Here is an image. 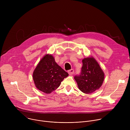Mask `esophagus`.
Wrapping results in <instances>:
<instances>
[{
  "label": "esophagus",
  "instance_id": "34e87169",
  "mask_svg": "<svg viewBox=\"0 0 130 130\" xmlns=\"http://www.w3.org/2000/svg\"><path fill=\"white\" fill-rule=\"evenodd\" d=\"M68 73L69 74V75H73V74L74 73V70L73 69H70V70H69L68 71Z\"/></svg>",
  "mask_w": 130,
  "mask_h": 130
}]
</instances>
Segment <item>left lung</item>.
Returning a JSON list of instances; mask_svg holds the SVG:
<instances>
[{"instance_id": "left-lung-1", "label": "left lung", "mask_w": 130, "mask_h": 130, "mask_svg": "<svg viewBox=\"0 0 130 130\" xmlns=\"http://www.w3.org/2000/svg\"><path fill=\"white\" fill-rule=\"evenodd\" d=\"M80 75H76L79 89L85 94H90L98 89L102 85L104 74L100 65L93 57L84 58Z\"/></svg>"}]
</instances>
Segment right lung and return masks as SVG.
Listing matches in <instances>:
<instances>
[{"label": "right lung", "mask_w": 130, "mask_h": 130, "mask_svg": "<svg viewBox=\"0 0 130 130\" xmlns=\"http://www.w3.org/2000/svg\"><path fill=\"white\" fill-rule=\"evenodd\" d=\"M68 73L55 62L51 54H47L41 60L33 73L36 87L46 94L57 89Z\"/></svg>", "instance_id": "right-lung-1"}]
</instances>
